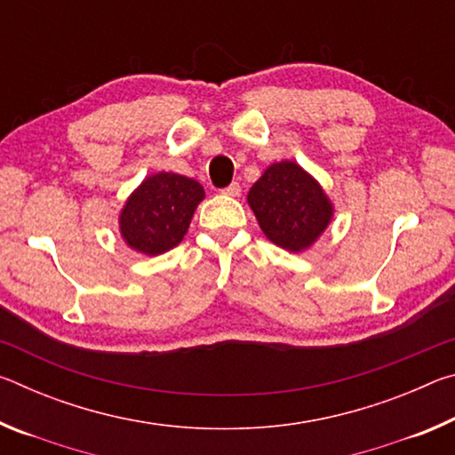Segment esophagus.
<instances>
[{"label":"esophagus","instance_id":"esophagus-1","mask_svg":"<svg viewBox=\"0 0 455 455\" xmlns=\"http://www.w3.org/2000/svg\"><path fill=\"white\" fill-rule=\"evenodd\" d=\"M222 195H227V196H238V195H241V184H238V182H230L227 188H222Z\"/></svg>","mask_w":455,"mask_h":455}]
</instances>
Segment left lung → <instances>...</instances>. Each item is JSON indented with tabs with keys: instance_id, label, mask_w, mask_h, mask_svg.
<instances>
[{
	"instance_id": "1",
	"label": "left lung",
	"mask_w": 455,
	"mask_h": 455,
	"mask_svg": "<svg viewBox=\"0 0 455 455\" xmlns=\"http://www.w3.org/2000/svg\"><path fill=\"white\" fill-rule=\"evenodd\" d=\"M249 204L268 241L299 252L311 246L329 225V198L295 163L268 166L249 190Z\"/></svg>"
}]
</instances>
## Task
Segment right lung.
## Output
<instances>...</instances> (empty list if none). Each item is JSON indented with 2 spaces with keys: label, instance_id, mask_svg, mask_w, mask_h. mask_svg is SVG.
Instances as JSON below:
<instances>
[{
  "label": "right lung",
  "instance_id": "add662e5",
  "mask_svg": "<svg viewBox=\"0 0 455 455\" xmlns=\"http://www.w3.org/2000/svg\"><path fill=\"white\" fill-rule=\"evenodd\" d=\"M204 190L187 176L160 172L146 179L120 214L122 236L144 255L171 251L187 235Z\"/></svg>",
  "mask_w": 455,
  "mask_h": 455
}]
</instances>
